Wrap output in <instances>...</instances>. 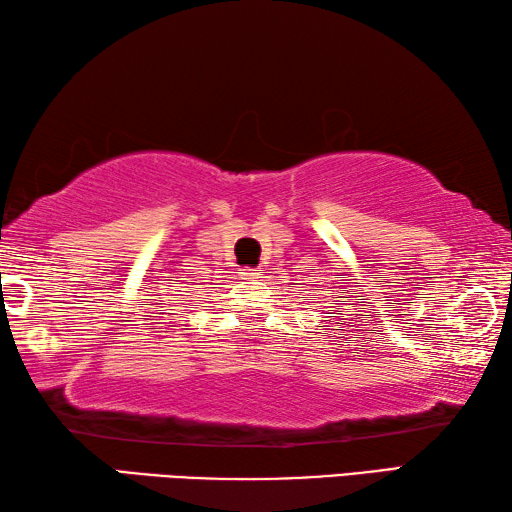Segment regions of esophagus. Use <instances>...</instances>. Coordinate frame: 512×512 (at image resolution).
I'll return each mask as SVG.
<instances>
[{
  "instance_id": "1",
  "label": "esophagus",
  "mask_w": 512,
  "mask_h": 512,
  "mask_svg": "<svg viewBox=\"0 0 512 512\" xmlns=\"http://www.w3.org/2000/svg\"><path fill=\"white\" fill-rule=\"evenodd\" d=\"M241 275H246L248 280H253V277H257L259 273H257V268H244V273H241Z\"/></svg>"
}]
</instances>
